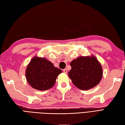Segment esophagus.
Returning a JSON list of instances; mask_svg holds the SVG:
<instances>
[{
	"mask_svg": "<svg viewBox=\"0 0 125 125\" xmlns=\"http://www.w3.org/2000/svg\"><path fill=\"white\" fill-rule=\"evenodd\" d=\"M63 72H64L65 73H67V69H63Z\"/></svg>",
	"mask_w": 125,
	"mask_h": 125,
	"instance_id": "34e87169",
	"label": "esophagus"
}]
</instances>
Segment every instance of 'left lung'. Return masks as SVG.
Segmentation results:
<instances>
[{"mask_svg":"<svg viewBox=\"0 0 125 125\" xmlns=\"http://www.w3.org/2000/svg\"><path fill=\"white\" fill-rule=\"evenodd\" d=\"M72 69L68 72L75 86L82 90H87L96 86L102 77V69L94 56L80 57L70 63Z\"/></svg>","mask_w":125,"mask_h":125,"instance_id":"8db88e82","label":"left lung"}]
</instances>
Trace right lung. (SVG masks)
Wrapping results in <instances>:
<instances>
[{
    "instance_id": "obj_1",
    "label": "right lung",
    "mask_w": 125,
    "mask_h": 125,
    "mask_svg": "<svg viewBox=\"0 0 125 125\" xmlns=\"http://www.w3.org/2000/svg\"><path fill=\"white\" fill-rule=\"evenodd\" d=\"M61 73L62 70L55 67L46 59L35 57L27 67L26 77L33 88L45 91L53 87L58 75Z\"/></svg>"
}]
</instances>
